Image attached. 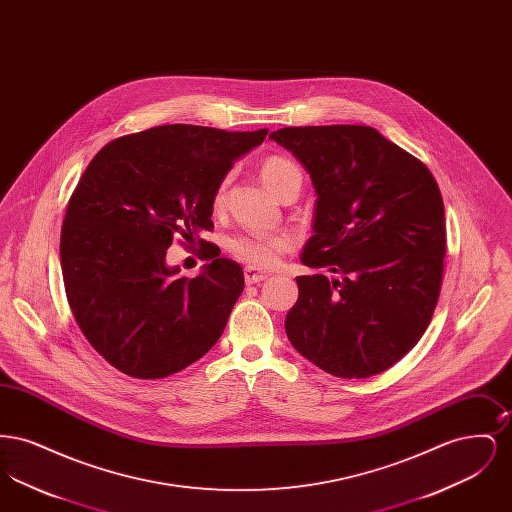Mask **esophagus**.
I'll return each mask as SVG.
<instances>
[{
	"label": "esophagus",
	"instance_id": "34e87169",
	"mask_svg": "<svg viewBox=\"0 0 512 512\" xmlns=\"http://www.w3.org/2000/svg\"><path fill=\"white\" fill-rule=\"evenodd\" d=\"M244 276L245 282H247V284H257V282H263V280H267L270 274L265 272V270H259V268L245 267Z\"/></svg>",
	"mask_w": 512,
	"mask_h": 512
}]
</instances>
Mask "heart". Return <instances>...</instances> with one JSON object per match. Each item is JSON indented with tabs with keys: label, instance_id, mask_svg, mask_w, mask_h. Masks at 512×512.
<instances>
[{
	"label": "heart",
	"instance_id": "heart-1",
	"mask_svg": "<svg viewBox=\"0 0 512 512\" xmlns=\"http://www.w3.org/2000/svg\"><path fill=\"white\" fill-rule=\"evenodd\" d=\"M261 178L267 184L268 190L278 194L284 186L299 182L301 184V171L293 163L292 159L282 155H272L261 163ZM224 197V184L220 186L215 195V203L219 205ZM292 247V240L288 236H267V234H242L228 242V249L234 257L240 261L249 263L253 267H270L274 265L282 253H286Z\"/></svg>",
	"mask_w": 512,
	"mask_h": 512
}]
</instances>
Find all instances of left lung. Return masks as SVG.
I'll list each match as a JSON object with an SVG mask.
<instances>
[{"instance_id":"8db88e82","label":"left lung","mask_w":512,"mask_h":512,"mask_svg":"<svg viewBox=\"0 0 512 512\" xmlns=\"http://www.w3.org/2000/svg\"><path fill=\"white\" fill-rule=\"evenodd\" d=\"M311 174L317 205L286 317L293 347L338 378H368L403 359L438 305L445 215L424 163L359 124L272 132Z\"/></svg>"}]
</instances>
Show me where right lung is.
<instances>
[{
	"label": "right lung",
	"mask_w": 512,
	"mask_h": 512,
	"mask_svg": "<svg viewBox=\"0 0 512 512\" xmlns=\"http://www.w3.org/2000/svg\"><path fill=\"white\" fill-rule=\"evenodd\" d=\"M267 128L226 132L163 124L109 142L74 188L61 228V268L74 318L109 365L142 380L201 359L244 292V270L207 244L195 278L167 265L174 236L213 228V203L234 161Z\"/></svg>",
	"instance_id": "1"
}]
</instances>
